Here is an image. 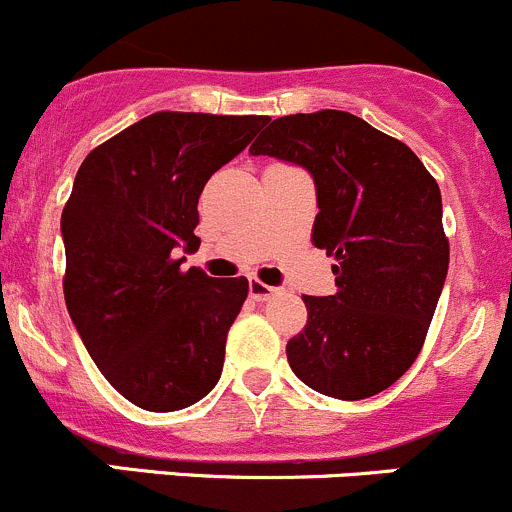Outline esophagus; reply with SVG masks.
<instances>
[{"label": "esophagus", "mask_w": 512, "mask_h": 512, "mask_svg": "<svg viewBox=\"0 0 512 512\" xmlns=\"http://www.w3.org/2000/svg\"><path fill=\"white\" fill-rule=\"evenodd\" d=\"M280 292L277 287H270L265 285V282L255 280V277H250V297L255 299V302H267L270 297H275V294Z\"/></svg>", "instance_id": "34e87169"}]
</instances>
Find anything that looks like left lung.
Here are the masks:
<instances>
[{
  "mask_svg": "<svg viewBox=\"0 0 512 512\" xmlns=\"http://www.w3.org/2000/svg\"><path fill=\"white\" fill-rule=\"evenodd\" d=\"M307 170L317 188L312 240L337 260V292L307 297L287 342L299 381L369 399L416 361L448 275L438 183L409 146L347 111L272 121L250 148Z\"/></svg>",
  "mask_w": 512,
  "mask_h": 512,
  "instance_id": "1",
  "label": "left lung"
}]
</instances>
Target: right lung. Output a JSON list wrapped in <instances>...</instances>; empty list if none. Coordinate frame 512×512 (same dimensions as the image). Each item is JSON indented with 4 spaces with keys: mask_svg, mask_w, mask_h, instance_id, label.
Returning <instances> with one entry per match:
<instances>
[{
    "mask_svg": "<svg viewBox=\"0 0 512 512\" xmlns=\"http://www.w3.org/2000/svg\"><path fill=\"white\" fill-rule=\"evenodd\" d=\"M267 116L160 111L86 156L61 213L64 297L108 384L146 411L193 406L223 374L250 285L180 272L200 237L198 198Z\"/></svg>",
    "mask_w": 512,
    "mask_h": 512,
    "instance_id": "add662e5",
    "label": "right lung"
}]
</instances>
